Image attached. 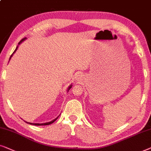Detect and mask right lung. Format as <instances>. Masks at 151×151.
Here are the masks:
<instances>
[{"label":"right lung","mask_w":151,"mask_h":151,"mask_svg":"<svg viewBox=\"0 0 151 151\" xmlns=\"http://www.w3.org/2000/svg\"><path fill=\"white\" fill-rule=\"evenodd\" d=\"M25 38H24V39H21V41H20V42H19V44H20V43H22V41H24V40H25ZM17 48H18V46H17V48H16V50H14V52H13V54H14V52H15L16 51H17ZM13 54H12V55H11V57H10V58H9V59H11V57H12ZM71 87H72V86H70V87H69V88H68V90H69L70 89V88H71ZM57 119H58V117H57V118H56V119H55L52 120V122H47V123H44V124H32V123H28V122H27V123H28V124H32V125H35V126H47V125H50V124H52V123H53V122H55L56 121V120H57Z\"/></svg>","instance_id":"obj_1"}]
</instances>
